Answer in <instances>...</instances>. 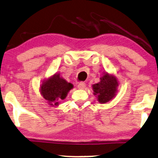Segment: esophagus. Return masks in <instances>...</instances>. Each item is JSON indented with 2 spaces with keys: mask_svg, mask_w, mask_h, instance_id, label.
I'll use <instances>...</instances> for the list:
<instances>
[{
  "mask_svg": "<svg viewBox=\"0 0 158 158\" xmlns=\"http://www.w3.org/2000/svg\"><path fill=\"white\" fill-rule=\"evenodd\" d=\"M86 86V84L84 82H80V83L78 84V88L79 89H84Z\"/></svg>",
  "mask_w": 158,
  "mask_h": 158,
  "instance_id": "obj_1",
  "label": "esophagus"
}]
</instances>
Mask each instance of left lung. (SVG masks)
<instances>
[{"instance_id":"left-lung-1","label":"left lung","mask_w":158,"mask_h":158,"mask_svg":"<svg viewBox=\"0 0 158 158\" xmlns=\"http://www.w3.org/2000/svg\"><path fill=\"white\" fill-rule=\"evenodd\" d=\"M118 85L116 77L106 72L100 78V81L93 84L92 89L99 103L104 104L112 100L115 97Z\"/></svg>"}]
</instances>
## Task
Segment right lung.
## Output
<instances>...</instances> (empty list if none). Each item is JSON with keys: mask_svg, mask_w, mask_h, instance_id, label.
Returning a JSON list of instances; mask_svg holds the SVG:
<instances>
[{"mask_svg": "<svg viewBox=\"0 0 158 158\" xmlns=\"http://www.w3.org/2000/svg\"><path fill=\"white\" fill-rule=\"evenodd\" d=\"M73 87V84L66 81L59 74H55L44 80L40 92L51 106H57L59 105V102L65 99Z\"/></svg>", "mask_w": 158, "mask_h": 158, "instance_id": "add662e5", "label": "right lung"}]
</instances>
